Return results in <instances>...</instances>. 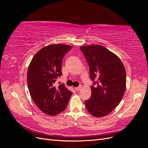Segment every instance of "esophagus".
Wrapping results in <instances>:
<instances>
[{"instance_id": "obj_1", "label": "esophagus", "mask_w": 148, "mask_h": 148, "mask_svg": "<svg viewBox=\"0 0 148 148\" xmlns=\"http://www.w3.org/2000/svg\"><path fill=\"white\" fill-rule=\"evenodd\" d=\"M82 86H81V85H80V86H79L78 87H76V88H75V89H76V90H77V91H79L80 89H82Z\"/></svg>"}]
</instances>
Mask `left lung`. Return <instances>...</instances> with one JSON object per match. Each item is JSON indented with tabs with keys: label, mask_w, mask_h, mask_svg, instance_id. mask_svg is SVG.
<instances>
[{
	"label": "left lung",
	"mask_w": 148,
	"mask_h": 148,
	"mask_svg": "<svg viewBox=\"0 0 148 148\" xmlns=\"http://www.w3.org/2000/svg\"><path fill=\"white\" fill-rule=\"evenodd\" d=\"M89 67L91 96L85 101L89 113L96 117L108 115L122 100L126 89L123 64L115 53L101 45L80 47Z\"/></svg>",
	"instance_id": "1"
}]
</instances>
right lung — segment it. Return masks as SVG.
I'll use <instances>...</instances> for the list:
<instances>
[{"mask_svg": "<svg viewBox=\"0 0 148 148\" xmlns=\"http://www.w3.org/2000/svg\"><path fill=\"white\" fill-rule=\"evenodd\" d=\"M72 46L51 44L39 50L31 60L27 73L30 95L38 108L49 115H56L66 107L72 92L64 84L55 86L62 76L64 56Z\"/></svg>", "mask_w": 148, "mask_h": 148, "instance_id": "obj_1", "label": "right lung"}]
</instances>
